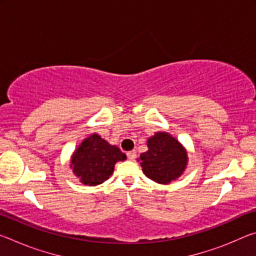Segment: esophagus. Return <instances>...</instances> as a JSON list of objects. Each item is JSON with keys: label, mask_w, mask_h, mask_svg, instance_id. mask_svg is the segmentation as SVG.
<instances>
[{"label": "esophagus", "mask_w": 256, "mask_h": 256, "mask_svg": "<svg viewBox=\"0 0 256 256\" xmlns=\"http://www.w3.org/2000/svg\"><path fill=\"white\" fill-rule=\"evenodd\" d=\"M128 154V158L130 160H134L136 157V150H132V151H128V152L126 154Z\"/></svg>", "instance_id": "obj_1"}]
</instances>
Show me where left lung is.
I'll list each match as a JSON object with an SVG mask.
<instances>
[{"mask_svg":"<svg viewBox=\"0 0 256 256\" xmlns=\"http://www.w3.org/2000/svg\"><path fill=\"white\" fill-rule=\"evenodd\" d=\"M148 151L140 154L144 174L158 184H170L183 175L188 162L184 146L167 132H156L146 141Z\"/></svg>","mask_w":256,"mask_h":256,"instance_id":"8db88e82","label":"left lung"}]
</instances>
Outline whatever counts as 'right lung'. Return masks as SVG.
<instances>
[{"mask_svg":"<svg viewBox=\"0 0 256 256\" xmlns=\"http://www.w3.org/2000/svg\"><path fill=\"white\" fill-rule=\"evenodd\" d=\"M126 156L118 146L110 144L98 133L86 138L72 154L70 168L84 185L96 186L112 176L115 164Z\"/></svg>","mask_w":256,"mask_h":256,"instance_id":"add662e5","label":"right lung"}]
</instances>
